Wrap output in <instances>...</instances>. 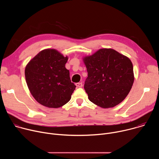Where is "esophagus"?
<instances>
[{"label": "esophagus", "instance_id": "obj_1", "mask_svg": "<svg viewBox=\"0 0 159 159\" xmlns=\"http://www.w3.org/2000/svg\"><path fill=\"white\" fill-rule=\"evenodd\" d=\"M75 85H76V86H77V87H82V82L76 83Z\"/></svg>", "mask_w": 159, "mask_h": 159}]
</instances>
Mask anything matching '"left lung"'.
<instances>
[{
    "label": "left lung",
    "instance_id": "8db88e82",
    "mask_svg": "<svg viewBox=\"0 0 159 159\" xmlns=\"http://www.w3.org/2000/svg\"><path fill=\"white\" fill-rule=\"evenodd\" d=\"M84 61L88 73L84 89L89 100L102 108L121 102L134 82L131 60L115 50L103 48Z\"/></svg>",
    "mask_w": 159,
    "mask_h": 159
}]
</instances>
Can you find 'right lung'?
<instances>
[{
    "label": "right lung",
    "mask_w": 159,
    "mask_h": 159,
    "mask_svg": "<svg viewBox=\"0 0 159 159\" xmlns=\"http://www.w3.org/2000/svg\"><path fill=\"white\" fill-rule=\"evenodd\" d=\"M68 60L58 52H40L26 65L25 77L34 98L41 104L52 108L65 105L71 99L76 86L71 82Z\"/></svg>",
    "instance_id": "right-lung-1"
}]
</instances>
